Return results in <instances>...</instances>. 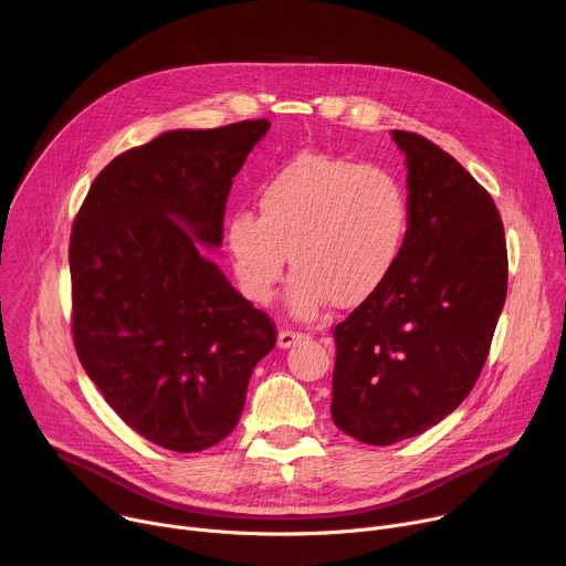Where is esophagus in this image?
<instances>
[{
  "instance_id": "obj_1",
  "label": "esophagus",
  "mask_w": 566,
  "mask_h": 566,
  "mask_svg": "<svg viewBox=\"0 0 566 566\" xmlns=\"http://www.w3.org/2000/svg\"><path fill=\"white\" fill-rule=\"evenodd\" d=\"M304 338H306V336L300 334V332L282 329V332L277 334V347H280V349H289V347H293L295 343H300V340H304Z\"/></svg>"
}]
</instances>
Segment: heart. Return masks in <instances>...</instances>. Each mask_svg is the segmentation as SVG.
<instances>
[{"mask_svg":"<svg viewBox=\"0 0 566 566\" xmlns=\"http://www.w3.org/2000/svg\"><path fill=\"white\" fill-rule=\"evenodd\" d=\"M260 217L228 214L223 241L239 291L269 304L284 275L293 317L313 319L327 306L356 308L385 289L412 228L402 181L378 166L304 151L260 190Z\"/></svg>","mask_w":566,"mask_h":566,"instance_id":"b5f03b06","label":"heart"}]
</instances>
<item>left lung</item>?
<instances>
[{
	"mask_svg": "<svg viewBox=\"0 0 566 566\" xmlns=\"http://www.w3.org/2000/svg\"><path fill=\"white\" fill-rule=\"evenodd\" d=\"M412 228L391 280L336 327L334 423L369 446L412 439L474 387L506 300L493 197L432 140L394 129Z\"/></svg>",
	"mask_w": 566,
	"mask_h": 566,
	"instance_id": "1",
	"label": "left lung"
}]
</instances>
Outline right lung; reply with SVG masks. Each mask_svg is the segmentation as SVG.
I'll return each mask as SVG.
<instances>
[{
	"label": "right lung",
	"instance_id": "obj_1",
	"mask_svg": "<svg viewBox=\"0 0 566 566\" xmlns=\"http://www.w3.org/2000/svg\"><path fill=\"white\" fill-rule=\"evenodd\" d=\"M269 127L175 129L127 149L73 221L77 358L114 412L160 448L199 452L226 439L275 347L271 317L203 251L221 247L232 179Z\"/></svg>",
	"mask_w": 566,
	"mask_h": 566
}]
</instances>
